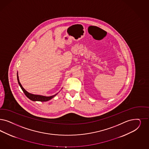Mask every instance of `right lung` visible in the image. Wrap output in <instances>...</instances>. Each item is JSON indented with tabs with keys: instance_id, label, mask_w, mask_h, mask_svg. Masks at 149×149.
I'll list each match as a JSON object with an SVG mask.
<instances>
[{
	"instance_id": "add662e5",
	"label": "right lung",
	"mask_w": 149,
	"mask_h": 149,
	"mask_svg": "<svg viewBox=\"0 0 149 149\" xmlns=\"http://www.w3.org/2000/svg\"><path fill=\"white\" fill-rule=\"evenodd\" d=\"M17 82L20 86V87L22 88V91L24 92V94H25V95L28 97L29 99L33 100V101H40V102H46L48 100H50V99L53 98L54 97H55L56 95L57 94V93L55 95L49 96V97H47V96H44V95H36V94H33L30 93L28 92H27L24 88L22 87V85L21 84V83L19 81V76H18V73H17Z\"/></svg>"
}]
</instances>
